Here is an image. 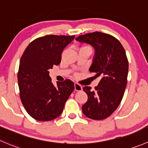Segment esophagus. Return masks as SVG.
Instances as JSON below:
<instances>
[{
	"label": "esophagus",
	"instance_id": "1",
	"mask_svg": "<svg viewBox=\"0 0 148 148\" xmlns=\"http://www.w3.org/2000/svg\"><path fill=\"white\" fill-rule=\"evenodd\" d=\"M82 90V87L78 83H74V90L76 91H81Z\"/></svg>",
	"mask_w": 148,
	"mask_h": 148
}]
</instances>
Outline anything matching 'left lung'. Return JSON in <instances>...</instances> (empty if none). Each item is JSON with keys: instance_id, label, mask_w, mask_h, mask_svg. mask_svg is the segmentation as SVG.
Instances as JSON below:
<instances>
[{"instance_id": "8db88e82", "label": "left lung", "mask_w": 148, "mask_h": 148, "mask_svg": "<svg viewBox=\"0 0 148 148\" xmlns=\"http://www.w3.org/2000/svg\"><path fill=\"white\" fill-rule=\"evenodd\" d=\"M76 40L95 48L90 71L101 78L93 91L90 87H83L88 99L82 110L91 119H105L116 110L127 87L129 62L125 50L116 38L100 32L80 35Z\"/></svg>"}]
</instances>
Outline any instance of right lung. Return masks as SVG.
<instances>
[{"label":"right lung","instance_id":"right-lung-1","mask_svg":"<svg viewBox=\"0 0 148 148\" xmlns=\"http://www.w3.org/2000/svg\"><path fill=\"white\" fill-rule=\"evenodd\" d=\"M75 36L50 35L37 38L29 44L20 60L18 84L21 103L34 119L48 121L59 116L74 90L70 79L51 82L50 69L58 66L61 54Z\"/></svg>","mask_w":148,"mask_h":148}]
</instances>
